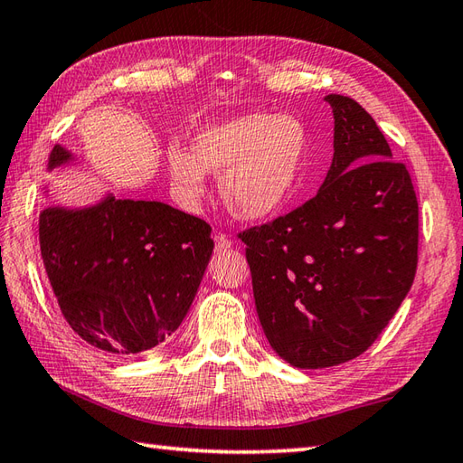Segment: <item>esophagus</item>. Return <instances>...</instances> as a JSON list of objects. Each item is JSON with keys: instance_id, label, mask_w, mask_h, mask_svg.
I'll return each mask as SVG.
<instances>
[{"instance_id": "34e87169", "label": "esophagus", "mask_w": 463, "mask_h": 463, "mask_svg": "<svg viewBox=\"0 0 463 463\" xmlns=\"http://www.w3.org/2000/svg\"><path fill=\"white\" fill-rule=\"evenodd\" d=\"M215 253H223V251H228L232 245H233V241L228 238V235H222V233H218L215 235Z\"/></svg>"}]
</instances>
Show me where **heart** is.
Segmentation results:
<instances>
[{
    "mask_svg": "<svg viewBox=\"0 0 463 463\" xmlns=\"http://www.w3.org/2000/svg\"><path fill=\"white\" fill-rule=\"evenodd\" d=\"M309 130L299 118L250 112L200 128L190 152L172 148L168 176L184 208L205 198V174H220V196L235 218L261 222L299 194L309 160Z\"/></svg>",
    "mask_w": 463,
    "mask_h": 463,
    "instance_id": "b5f03b06",
    "label": "heart"
}]
</instances>
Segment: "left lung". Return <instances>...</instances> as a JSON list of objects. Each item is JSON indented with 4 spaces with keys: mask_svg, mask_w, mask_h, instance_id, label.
Instances as JSON below:
<instances>
[{
    "mask_svg": "<svg viewBox=\"0 0 463 463\" xmlns=\"http://www.w3.org/2000/svg\"><path fill=\"white\" fill-rule=\"evenodd\" d=\"M333 109V162L317 196L241 233L253 299L277 356L295 368L353 361L414 281L418 202L404 164L351 97Z\"/></svg>",
    "mask_w": 463,
    "mask_h": 463,
    "instance_id": "obj_1",
    "label": "left lung"
}]
</instances>
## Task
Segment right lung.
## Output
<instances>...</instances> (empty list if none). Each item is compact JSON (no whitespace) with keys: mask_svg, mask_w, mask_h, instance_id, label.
<instances>
[{"mask_svg":"<svg viewBox=\"0 0 463 463\" xmlns=\"http://www.w3.org/2000/svg\"><path fill=\"white\" fill-rule=\"evenodd\" d=\"M75 160L55 145L47 172ZM210 233L203 220L168 203L112 192L87 205H47L39 215L41 258L59 309L109 356L150 351L182 325L212 258Z\"/></svg>","mask_w":463,"mask_h":463,"instance_id":"add662e5","label":"right lung"}]
</instances>
